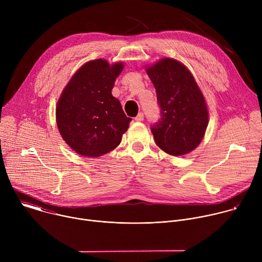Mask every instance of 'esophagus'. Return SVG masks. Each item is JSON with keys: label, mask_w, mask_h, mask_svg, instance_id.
Masks as SVG:
<instances>
[{"label": "esophagus", "mask_w": 262, "mask_h": 262, "mask_svg": "<svg viewBox=\"0 0 262 262\" xmlns=\"http://www.w3.org/2000/svg\"><path fill=\"white\" fill-rule=\"evenodd\" d=\"M135 120L136 121H143L144 120V114L143 113H139L138 115H137V117H135Z\"/></svg>", "instance_id": "34e87169"}]
</instances>
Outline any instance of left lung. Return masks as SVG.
<instances>
[{
  "label": "left lung",
  "instance_id": "1",
  "mask_svg": "<svg viewBox=\"0 0 262 262\" xmlns=\"http://www.w3.org/2000/svg\"><path fill=\"white\" fill-rule=\"evenodd\" d=\"M157 90L161 119L151 126L157 145L171 156L191 152L208 125L204 96L193 74L175 59L164 58L146 68Z\"/></svg>",
  "mask_w": 262,
  "mask_h": 262
}]
</instances>
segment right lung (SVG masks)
I'll use <instances>...</instances> for the list:
<instances>
[{
  "label": "right lung",
  "mask_w": 262,
  "mask_h": 262,
  "mask_svg": "<svg viewBox=\"0 0 262 262\" xmlns=\"http://www.w3.org/2000/svg\"><path fill=\"white\" fill-rule=\"evenodd\" d=\"M123 63L103 59L85 63L64 88L56 107V121L72 150L87 158L115 149L132 121L120 101L112 95Z\"/></svg>",
  "instance_id": "add662e5"
}]
</instances>
